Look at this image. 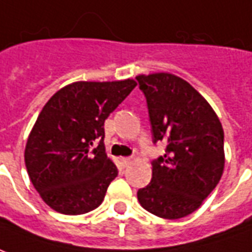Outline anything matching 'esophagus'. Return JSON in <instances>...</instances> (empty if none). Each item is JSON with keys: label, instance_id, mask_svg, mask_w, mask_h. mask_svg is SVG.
Masks as SVG:
<instances>
[{"label": "esophagus", "instance_id": "34e87169", "mask_svg": "<svg viewBox=\"0 0 252 252\" xmlns=\"http://www.w3.org/2000/svg\"><path fill=\"white\" fill-rule=\"evenodd\" d=\"M121 162H122V166H128V165L133 162V159L131 158H127V157H124V158H121Z\"/></svg>", "mask_w": 252, "mask_h": 252}]
</instances>
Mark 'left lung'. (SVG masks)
<instances>
[{"label":"left lung","instance_id":"8db88e82","mask_svg":"<svg viewBox=\"0 0 252 252\" xmlns=\"http://www.w3.org/2000/svg\"><path fill=\"white\" fill-rule=\"evenodd\" d=\"M153 131L166 153L152 165V181L138 201L162 219H181L200 208L223 176L224 131L218 114L184 79L169 72L138 75Z\"/></svg>","mask_w":252,"mask_h":252}]
</instances>
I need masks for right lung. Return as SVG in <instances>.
Returning a JSON list of instances; mask_svg holds the SVG:
<instances>
[{
	"label": "right lung",
	"instance_id": "1",
	"mask_svg": "<svg viewBox=\"0 0 252 252\" xmlns=\"http://www.w3.org/2000/svg\"><path fill=\"white\" fill-rule=\"evenodd\" d=\"M135 86L134 79L80 80L56 91L40 111L24 157L33 187L53 211L82 215L102 204L118 174L104 152V121Z\"/></svg>",
	"mask_w": 252,
	"mask_h": 252
}]
</instances>
